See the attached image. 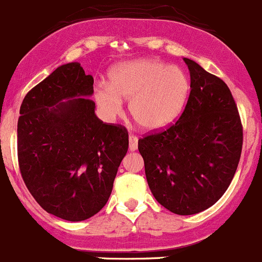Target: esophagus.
<instances>
[{"label": "esophagus", "mask_w": 262, "mask_h": 262, "mask_svg": "<svg viewBox=\"0 0 262 262\" xmlns=\"http://www.w3.org/2000/svg\"><path fill=\"white\" fill-rule=\"evenodd\" d=\"M128 141H130V150L131 151H135V150L137 149V142H139V139H137L135 135H130Z\"/></svg>", "instance_id": "1"}]
</instances>
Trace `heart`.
I'll use <instances>...</instances> for the list:
<instances>
[{
	"label": "heart",
	"mask_w": 262,
	"mask_h": 262,
	"mask_svg": "<svg viewBox=\"0 0 262 262\" xmlns=\"http://www.w3.org/2000/svg\"><path fill=\"white\" fill-rule=\"evenodd\" d=\"M191 82L177 66L151 58L134 59L113 67L110 82L95 90V103L103 117L115 120L122 113V100L144 131L154 132L172 125L187 103Z\"/></svg>",
	"instance_id": "obj_1"
}]
</instances>
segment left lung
<instances>
[{"label": "left lung", "mask_w": 262, "mask_h": 262, "mask_svg": "<svg viewBox=\"0 0 262 262\" xmlns=\"http://www.w3.org/2000/svg\"><path fill=\"white\" fill-rule=\"evenodd\" d=\"M185 59L191 92L180 120L139 140L150 191L178 215L213 206L232 182L243 130L229 88L195 61Z\"/></svg>", "instance_id": "1"}]
</instances>
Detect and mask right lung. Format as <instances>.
<instances>
[{"instance_id": "right-lung-1", "label": "right lung", "mask_w": 262, "mask_h": 262, "mask_svg": "<svg viewBox=\"0 0 262 262\" xmlns=\"http://www.w3.org/2000/svg\"><path fill=\"white\" fill-rule=\"evenodd\" d=\"M93 84L79 62L62 64L25 95L17 121L28 190L47 213L69 222L102 210L128 149L127 130L95 115Z\"/></svg>"}]
</instances>
